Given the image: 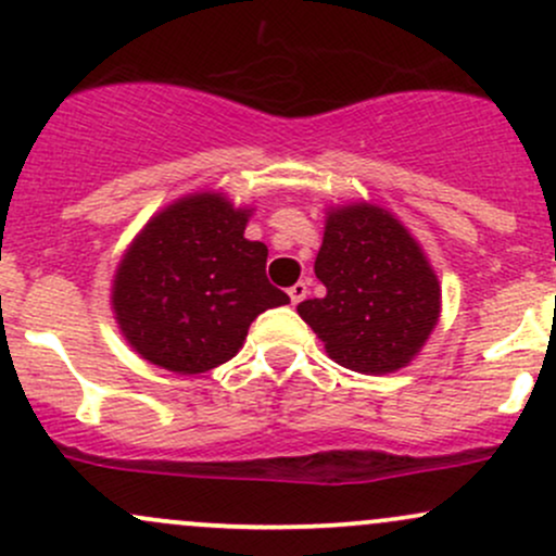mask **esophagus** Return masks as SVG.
<instances>
[{"mask_svg":"<svg viewBox=\"0 0 556 556\" xmlns=\"http://www.w3.org/2000/svg\"><path fill=\"white\" fill-rule=\"evenodd\" d=\"M287 295H290L292 305H298L300 300H303L305 295H308V285H305V282H298V285H292L290 290H287Z\"/></svg>","mask_w":556,"mask_h":556,"instance_id":"obj_1","label":"esophagus"}]
</instances>
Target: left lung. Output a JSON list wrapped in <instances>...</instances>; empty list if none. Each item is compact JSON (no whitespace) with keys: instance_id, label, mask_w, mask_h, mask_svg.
Masks as SVG:
<instances>
[{"instance_id":"8db88e82","label":"left lung","mask_w":556,"mask_h":556,"mask_svg":"<svg viewBox=\"0 0 556 556\" xmlns=\"http://www.w3.org/2000/svg\"><path fill=\"white\" fill-rule=\"evenodd\" d=\"M314 271L327 295L303 300L298 314L350 371L405 368L442 314V287L424 248L376 203L329 208Z\"/></svg>"}]
</instances>
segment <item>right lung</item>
Returning a JSON list of instances; mask_svg holds the SVG:
<instances>
[{
    "instance_id": "obj_1",
    "label": "right lung",
    "mask_w": 556,
    "mask_h": 556,
    "mask_svg": "<svg viewBox=\"0 0 556 556\" xmlns=\"http://www.w3.org/2000/svg\"><path fill=\"white\" fill-rule=\"evenodd\" d=\"M253 208L219 190L172 201L127 245L112 279L117 327L164 371L206 374L238 355L253 318L290 303L266 279L264 242L248 240Z\"/></svg>"
}]
</instances>
